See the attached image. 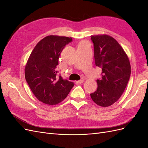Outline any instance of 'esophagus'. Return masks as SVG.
Instances as JSON below:
<instances>
[{
	"label": "esophagus",
	"instance_id": "esophagus-1",
	"mask_svg": "<svg viewBox=\"0 0 148 148\" xmlns=\"http://www.w3.org/2000/svg\"><path fill=\"white\" fill-rule=\"evenodd\" d=\"M84 82V79H81V80H78V81L76 82V83H77V84H79L83 83Z\"/></svg>",
	"mask_w": 148,
	"mask_h": 148
}]
</instances>
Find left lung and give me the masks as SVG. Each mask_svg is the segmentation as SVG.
<instances>
[{
    "mask_svg": "<svg viewBox=\"0 0 148 148\" xmlns=\"http://www.w3.org/2000/svg\"><path fill=\"white\" fill-rule=\"evenodd\" d=\"M94 44L95 64L102 69L97 88L90 94L91 99L101 107L117 102L126 88L131 74L128 57L119 42L109 35L91 36Z\"/></svg>",
    "mask_w": 148,
    "mask_h": 148,
    "instance_id": "8db88e82",
    "label": "left lung"
}]
</instances>
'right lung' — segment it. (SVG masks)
<instances>
[{"mask_svg":"<svg viewBox=\"0 0 148 148\" xmlns=\"http://www.w3.org/2000/svg\"><path fill=\"white\" fill-rule=\"evenodd\" d=\"M72 38L47 36L41 39L31 53L25 69V75L31 91L44 104L55 105L63 101L74 83L58 76L59 58Z\"/></svg>","mask_w":148,"mask_h":148,"instance_id":"1","label":"right lung"}]
</instances>
